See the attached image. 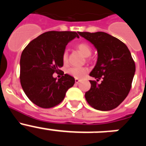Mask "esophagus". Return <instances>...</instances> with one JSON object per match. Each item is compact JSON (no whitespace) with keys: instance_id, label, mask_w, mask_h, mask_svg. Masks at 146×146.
<instances>
[{"instance_id":"34e87169","label":"esophagus","mask_w":146,"mask_h":146,"mask_svg":"<svg viewBox=\"0 0 146 146\" xmlns=\"http://www.w3.org/2000/svg\"><path fill=\"white\" fill-rule=\"evenodd\" d=\"M80 82V80L77 79V78H75V82H76V83H77V84H78Z\"/></svg>"}]
</instances>
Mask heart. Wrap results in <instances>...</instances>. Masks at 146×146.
Masks as SVG:
<instances>
[{
	"label": "heart",
	"mask_w": 146,
	"mask_h": 146,
	"mask_svg": "<svg viewBox=\"0 0 146 146\" xmlns=\"http://www.w3.org/2000/svg\"><path fill=\"white\" fill-rule=\"evenodd\" d=\"M77 47L82 52V55L86 57H88L91 55L92 49L88 43L81 42L77 45ZM62 60H63V63L64 64H66L68 62V52H67L66 50H65L63 52ZM87 72L88 69L86 67H70L69 69H67V73L72 77H75V78H81L87 73Z\"/></svg>",
	"instance_id": "b5f03b06"
}]
</instances>
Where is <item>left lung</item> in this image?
Returning a JSON list of instances; mask_svg holds the SVG:
<instances>
[{"label":"left lung","instance_id":"1","mask_svg":"<svg viewBox=\"0 0 146 146\" xmlns=\"http://www.w3.org/2000/svg\"><path fill=\"white\" fill-rule=\"evenodd\" d=\"M92 43L98 52L96 66L90 76L91 88L86 93V101L94 109L108 111L115 109L130 91L135 72L131 52L123 42L104 32H79ZM102 80L101 84L97 82Z\"/></svg>","mask_w":146,"mask_h":146}]
</instances>
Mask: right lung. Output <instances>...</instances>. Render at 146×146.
<instances>
[{"instance_id": "1", "label": "right lung", "mask_w": 146, "mask_h": 146, "mask_svg": "<svg viewBox=\"0 0 146 146\" xmlns=\"http://www.w3.org/2000/svg\"><path fill=\"white\" fill-rule=\"evenodd\" d=\"M76 32L48 31L32 40L20 58V83L28 99L37 106L51 108L60 104L74 78L65 74L57 80L52 74L63 66L62 55Z\"/></svg>"}]
</instances>
